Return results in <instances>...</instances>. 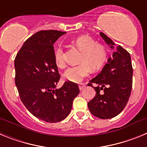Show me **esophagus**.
I'll list each match as a JSON object with an SVG mask.
<instances>
[{"mask_svg":"<svg viewBox=\"0 0 147 147\" xmlns=\"http://www.w3.org/2000/svg\"><path fill=\"white\" fill-rule=\"evenodd\" d=\"M85 87V84H84V83H80V84H79V88H80V90L84 89Z\"/></svg>","mask_w":147,"mask_h":147,"instance_id":"esophagus-1","label":"esophagus"}]
</instances>
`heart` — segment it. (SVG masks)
I'll use <instances>...</instances> for the list:
<instances>
[{
    "mask_svg": "<svg viewBox=\"0 0 147 147\" xmlns=\"http://www.w3.org/2000/svg\"><path fill=\"white\" fill-rule=\"evenodd\" d=\"M76 47L82 52L80 63L81 65L70 67L65 72V79L71 82H81L88 76L91 68L93 71L99 69L107 60V50L105 45L96 43L89 36H80L74 41ZM54 59L59 67L65 66L64 51L62 46H58L54 52Z\"/></svg>",
    "mask_w": 147,
    "mask_h": 147,
    "instance_id": "1",
    "label": "heart"
}]
</instances>
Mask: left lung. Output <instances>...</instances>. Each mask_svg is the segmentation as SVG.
<instances>
[{"label": "left lung", "instance_id": "obj_1", "mask_svg": "<svg viewBox=\"0 0 147 147\" xmlns=\"http://www.w3.org/2000/svg\"><path fill=\"white\" fill-rule=\"evenodd\" d=\"M101 37L113 49L115 43L107 35ZM132 66L129 53L118 45L101 73L88 83L96 90L94 98L88 103L90 111L102 119H112L119 115L127 105L132 86ZM98 86L93 87L92 83ZM103 90V93H100Z\"/></svg>", "mask_w": 147, "mask_h": 147}]
</instances>
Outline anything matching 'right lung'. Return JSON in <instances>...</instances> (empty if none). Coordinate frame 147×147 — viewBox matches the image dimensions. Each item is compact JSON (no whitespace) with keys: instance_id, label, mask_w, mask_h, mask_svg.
Wrapping results in <instances>:
<instances>
[{"instance_id":"obj_1","label":"right lung","mask_w":147,"mask_h":147,"mask_svg":"<svg viewBox=\"0 0 147 147\" xmlns=\"http://www.w3.org/2000/svg\"><path fill=\"white\" fill-rule=\"evenodd\" d=\"M65 32L42 30L27 39L15 59V85L27 110L35 117L56 123L67 117L80 93L76 83L56 86L60 75L54 59V43Z\"/></svg>"}]
</instances>
